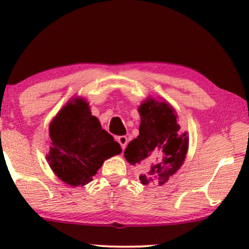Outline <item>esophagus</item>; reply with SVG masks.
Instances as JSON below:
<instances>
[{"mask_svg":"<svg viewBox=\"0 0 249 249\" xmlns=\"http://www.w3.org/2000/svg\"><path fill=\"white\" fill-rule=\"evenodd\" d=\"M118 142L120 143V145H121V148L124 150V148L127 147V144H128L127 136H119L118 137Z\"/></svg>","mask_w":249,"mask_h":249,"instance_id":"34e87169","label":"esophagus"}]
</instances>
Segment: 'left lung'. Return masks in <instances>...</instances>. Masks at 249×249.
I'll use <instances>...</instances> for the list:
<instances>
[{
    "instance_id": "left-lung-1",
    "label": "left lung",
    "mask_w": 249,
    "mask_h": 249,
    "mask_svg": "<svg viewBox=\"0 0 249 249\" xmlns=\"http://www.w3.org/2000/svg\"><path fill=\"white\" fill-rule=\"evenodd\" d=\"M139 136L129 142L124 157L131 165H140L142 184L163 185L179 170L189 149L188 131H180L175 108L165 100L149 96L140 105Z\"/></svg>"
}]
</instances>
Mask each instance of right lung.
<instances>
[{
    "mask_svg": "<svg viewBox=\"0 0 249 249\" xmlns=\"http://www.w3.org/2000/svg\"><path fill=\"white\" fill-rule=\"evenodd\" d=\"M49 136L51 145L46 160L50 168L71 186L89 184L105 160L122 151L80 96L72 98L52 119Z\"/></svg>",
    "mask_w": 249,
    "mask_h": 249,
    "instance_id": "add662e5",
    "label": "right lung"
}]
</instances>
